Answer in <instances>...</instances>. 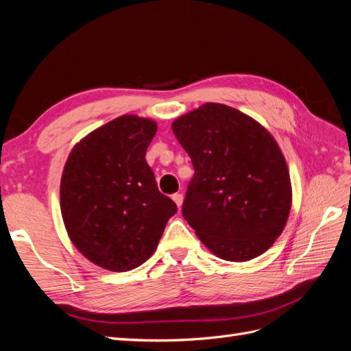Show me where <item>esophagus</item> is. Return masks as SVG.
I'll use <instances>...</instances> for the list:
<instances>
[{"label": "esophagus", "mask_w": 351, "mask_h": 351, "mask_svg": "<svg viewBox=\"0 0 351 351\" xmlns=\"http://www.w3.org/2000/svg\"><path fill=\"white\" fill-rule=\"evenodd\" d=\"M173 200L176 202V205L178 208H182V205H183V195L182 193H174L173 195Z\"/></svg>", "instance_id": "obj_1"}]
</instances>
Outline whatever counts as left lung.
<instances>
[{
    "instance_id": "obj_1",
    "label": "left lung",
    "mask_w": 351,
    "mask_h": 351,
    "mask_svg": "<svg viewBox=\"0 0 351 351\" xmlns=\"http://www.w3.org/2000/svg\"><path fill=\"white\" fill-rule=\"evenodd\" d=\"M173 132L193 164L182 212L200 241L231 262L268 250L291 208L289 168L274 137L214 102L180 117Z\"/></svg>"
}]
</instances>
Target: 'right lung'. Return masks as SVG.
Segmentation results:
<instances>
[{
	"instance_id": "add662e5",
	"label": "right lung",
	"mask_w": 351,
	"mask_h": 351,
	"mask_svg": "<svg viewBox=\"0 0 351 351\" xmlns=\"http://www.w3.org/2000/svg\"><path fill=\"white\" fill-rule=\"evenodd\" d=\"M155 133V121L121 115L84 137L67 159L62 221L74 246L101 268L141 267L177 212L145 159Z\"/></svg>"
}]
</instances>
